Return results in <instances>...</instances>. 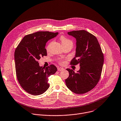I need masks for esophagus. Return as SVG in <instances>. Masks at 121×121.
<instances>
[{"instance_id":"1","label":"esophagus","mask_w":121,"mask_h":121,"mask_svg":"<svg viewBox=\"0 0 121 121\" xmlns=\"http://www.w3.org/2000/svg\"><path fill=\"white\" fill-rule=\"evenodd\" d=\"M64 69L63 68H61V67H58V70L59 71H63L64 70Z\"/></svg>"}]
</instances>
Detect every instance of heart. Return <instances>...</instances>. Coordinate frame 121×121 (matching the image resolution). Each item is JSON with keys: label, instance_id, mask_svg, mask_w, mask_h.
Here are the masks:
<instances>
[{"label": "heart", "instance_id": "1", "mask_svg": "<svg viewBox=\"0 0 121 121\" xmlns=\"http://www.w3.org/2000/svg\"><path fill=\"white\" fill-rule=\"evenodd\" d=\"M60 40L61 41V45H65L66 44H68V43H72V42L70 40H69V39H68L67 38H66V37L64 36H61L60 37ZM49 45H48L47 48V49L48 50L49 49ZM61 63H63V62H61Z\"/></svg>", "mask_w": 121, "mask_h": 121}]
</instances>
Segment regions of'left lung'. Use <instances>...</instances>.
Segmentation results:
<instances>
[{
  "mask_svg": "<svg viewBox=\"0 0 121 121\" xmlns=\"http://www.w3.org/2000/svg\"><path fill=\"white\" fill-rule=\"evenodd\" d=\"M68 34L76 39L75 57L71 64L79 63L80 68L76 73L72 69H67L69 76L65 83L73 92L82 94L98 84L103 65V54L97 38L86 31H73Z\"/></svg>",
  "mask_w": 121,
  "mask_h": 121,
  "instance_id": "1",
  "label": "left lung"
}]
</instances>
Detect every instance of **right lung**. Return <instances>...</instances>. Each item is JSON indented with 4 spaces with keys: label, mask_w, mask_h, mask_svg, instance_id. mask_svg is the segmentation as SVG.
I'll return each mask as SVG.
<instances>
[{
    "label": "right lung",
    "mask_w": 121,
    "mask_h": 121,
    "mask_svg": "<svg viewBox=\"0 0 121 121\" xmlns=\"http://www.w3.org/2000/svg\"><path fill=\"white\" fill-rule=\"evenodd\" d=\"M59 33L39 31L25 36L14 53L17 79L22 88L30 94H42L49 87L48 77L57 71L54 65L44 68L38 60L47 55L46 43Z\"/></svg>",
    "instance_id": "right-lung-1"
}]
</instances>
